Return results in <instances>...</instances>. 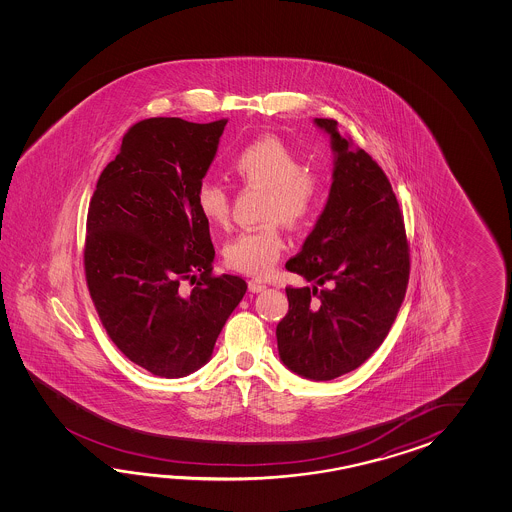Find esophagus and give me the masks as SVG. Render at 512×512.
<instances>
[{"instance_id":"1","label":"esophagus","mask_w":512,"mask_h":512,"mask_svg":"<svg viewBox=\"0 0 512 512\" xmlns=\"http://www.w3.org/2000/svg\"><path fill=\"white\" fill-rule=\"evenodd\" d=\"M265 289H267V285L261 282V280H258V278H254V280L249 282V291H251V293H261V291H265Z\"/></svg>"}]
</instances>
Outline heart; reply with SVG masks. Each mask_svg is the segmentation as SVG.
<instances>
[{
    "label": "heart",
    "mask_w": 512,
    "mask_h": 512,
    "mask_svg": "<svg viewBox=\"0 0 512 512\" xmlns=\"http://www.w3.org/2000/svg\"><path fill=\"white\" fill-rule=\"evenodd\" d=\"M232 170L245 185L267 190L265 219L298 227L313 218L322 203L320 177L302 168L298 153L276 137H261L243 146L232 157ZM196 205L212 225H223L229 219V192L216 179L199 181ZM283 251L282 232L276 223H269L232 238L225 247V261L234 271L267 276Z\"/></svg>",
    "instance_id": "obj_1"
}]
</instances>
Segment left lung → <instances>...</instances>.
<instances>
[{
    "mask_svg": "<svg viewBox=\"0 0 512 512\" xmlns=\"http://www.w3.org/2000/svg\"><path fill=\"white\" fill-rule=\"evenodd\" d=\"M313 122L331 144V188L285 267L315 285L285 289L289 313L276 338L287 370L331 381L357 370L388 335L406 293L410 254L399 203L379 164L338 131L337 120Z\"/></svg>",
    "mask_w": 512,
    "mask_h": 512,
    "instance_id": "1",
    "label": "left lung"
}]
</instances>
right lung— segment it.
I'll list each match as a JSON object with an SVG mask.
<instances>
[{
  "instance_id": "add662e5",
  "label": "right lung",
  "mask_w": 512,
  "mask_h": 512,
  "mask_svg": "<svg viewBox=\"0 0 512 512\" xmlns=\"http://www.w3.org/2000/svg\"><path fill=\"white\" fill-rule=\"evenodd\" d=\"M227 122H137L89 203L84 265L102 326L131 362L164 379L207 364L247 291L240 276H212L216 251L196 205Z\"/></svg>"
}]
</instances>
